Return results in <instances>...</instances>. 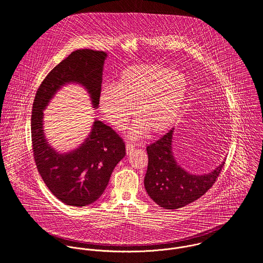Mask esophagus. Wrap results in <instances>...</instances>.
Masks as SVG:
<instances>
[{
    "label": "esophagus",
    "instance_id": "esophagus-1",
    "mask_svg": "<svg viewBox=\"0 0 263 263\" xmlns=\"http://www.w3.org/2000/svg\"><path fill=\"white\" fill-rule=\"evenodd\" d=\"M135 150V145L134 144H130V143H127L125 145V151H126V155H129L132 154V152Z\"/></svg>",
    "mask_w": 263,
    "mask_h": 263
}]
</instances>
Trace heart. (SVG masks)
<instances>
[{
  "instance_id": "1",
  "label": "heart",
  "mask_w": 263,
  "mask_h": 263,
  "mask_svg": "<svg viewBox=\"0 0 263 263\" xmlns=\"http://www.w3.org/2000/svg\"><path fill=\"white\" fill-rule=\"evenodd\" d=\"M188 83L185 76L161 64H145L125 69L115 86L104 87L99 107L107 121L122 130L135 113L139 118L130 128L132 139L147 130L161 135L169 130L184 106Z\"/></svg>"
}]
</instances>
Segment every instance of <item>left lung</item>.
<instances>
[{"mask_svg": "<svg viewBox=\"0 0 263 263\" xmlns=\"http://www.w3.org/2000/svg\"><path fill=\"white\" fill-rule=\"evenodd\" d=\"M173 133L174 128L147 147L149 162L145 188L151 198L166 210L183 208L202 196L216 182L225 165L223 161L214 171L203 175L188 173L173 156Z\"/></svg>", "mask_w": 263, "mask_h": 263, "instance_id": "obj_1", "label": "left lung"}]
</instances>
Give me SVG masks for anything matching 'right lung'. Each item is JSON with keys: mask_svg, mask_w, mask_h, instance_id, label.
I'll list each match as a JSON object with an SVG mask.
<instances>
[{"mask_svg": "<svg viewBox=\"0 0 263 263\" xmlns=\"http://www.w3.org/2000/svg\"><path fill=\"white\" fill-rule=\"evenodd\" d=\"M106 57L104 51L93 49L73 51L44 78L32 106L31 140L38 172L51 193L72 206L91 204L102 195L113 169L125 156V145L110 126L95 120L89 137L78 149L61 154L45 139L43 109L69 83L84 86L97 108Z\"/></svg>", "mask_w": 263, "mask_h": 263, "instance_id": "right-lung-1", "label": "right lung"}]
</instances>
